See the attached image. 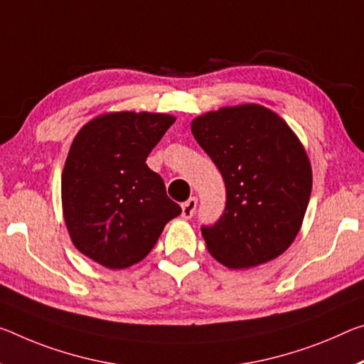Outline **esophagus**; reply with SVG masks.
<instances>
[{
  "label": "esophagus",
  "instance_id": "34e87169",
  "mask_svg": "<svg viewBox=\"0 0 364 364\" xmlns=\"http://www.w3.org/2000/svg\"><path fill=\"white\" fill-rule=\"evenodd\" d=\"M196 207H198V199L196 198H189L186 203H183L181 209H183V217L184 218H191L196 212Z\"/></svg>",
  "mask_w": 364,
  "mask_h": 364
}]
</instances>
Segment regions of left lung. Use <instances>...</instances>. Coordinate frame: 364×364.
<instances>
[{
    "instance_id": "1",
    "label": "left lung",
    "mask_w": 364,
    "mask_h": 364,
    "mask_svg": "<svg viewBox=\"0 0 364 364\" xmlns=\"http://www.w3.org/2000/svg\"><path fill=\"white\" fill-rule=\"evenodd\" d=\"M191 131L227 191L220 218L200 227L207 250L230 269L280 256L296 238L313 186L295 132L279 114L252 103L205 113Z\"/></svg>"
}]
</instances>
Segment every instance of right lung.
Returning a JSON list of instances; mask_svg holds the SVG:
<instances>
[{
  "instance_id": "obj_1",
  "label": "right lung",
  "mask_w": 364,
  "mask_h": 364,
  "mask_svg": "<svg viewBox=\"0 0 364 364\" xmlns=\"http://www.w3.org/2000/svg\"><path fill=\"white\" fill-rule=\"evenodd\" d=\"M175 118L108 113L74 137L61 178L65 222L77 250L108 269L142 261L181 213L146 160Z\"/></svg>"
}]
</instances>
